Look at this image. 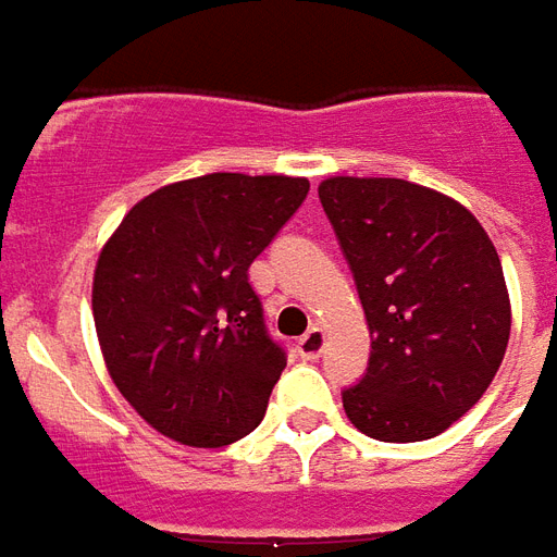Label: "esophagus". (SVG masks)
<instances>
[{"instance_id":"obj_1","label":"esophagus","mask_w":557,"mask_h":557,"mask_svg":"<svg viewBox=\"0 0 557 557\" xmlns=\"http://www.w3.org/2000/svg\"><path fill=\"white\" fill-rule=\"evenodd\" d=\"M323 347H326V332L320 326H311L306 335L299 338V344H296V352H299L302 359H320Z\"/></svg>"}]
</instances>
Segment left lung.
I'll return each instance as SVG.
<instances>
[{
    "label": "left lung",
    "mask_w": 557,
    "mask_h": 557,
    "mask_svg": "<svg viewBox=\"0 0 557 557\" xmlns=\"http://www.w3.org/2000/svg\"><path fill=\"white\" fill-rule=\"evenodd\" d=\"M318 195L371 329L344 412L371 440H433L505 359L510 296L493 239L460 201L400 177H329Z\"/></svg>",
    "instance_id": "left-lung-1"
}]
</instances>
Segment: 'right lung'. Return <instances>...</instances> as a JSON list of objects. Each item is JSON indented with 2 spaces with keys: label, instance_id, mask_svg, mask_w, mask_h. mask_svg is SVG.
<instances>
[{
  "label": "right lung",
  "instance_id": "add662e5",
  "mask_svg": "<svg viewBox=\"0 0 557 557\" xmlns=\"http://www.w3.org/2000/svg\"><path fill=\"white\" fill-rule=\"evenodd\" d=\"M306 177L216 172L141 198L97 258L91 308L109 376L150 428L222 448L261 424L287 352L251 261L306 201Z\"/></svg>",
  "mask_w": 557,
  "mask_h": 557
}]
</instances>
